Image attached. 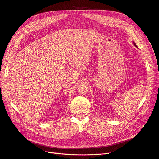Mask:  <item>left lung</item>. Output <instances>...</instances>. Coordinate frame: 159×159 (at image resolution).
Segmentation results:
<instances>
[{
    "instance_id": "obj_1",
    "label": "left lung",
    "mask_w": 159,
    "mask_h": 159,
    "mask_svg": "<svg viewBox=\"0 0 159 159\" xmlns=\"http://www.w3.org/2000/svg\"><path fill=\"white\" fill-rule=\"evenodd\" d=\"M133 44H134V45H135L136 47H137V45H136V44L134 43V42H133Z\"/></svg>"
}]
</instances>
